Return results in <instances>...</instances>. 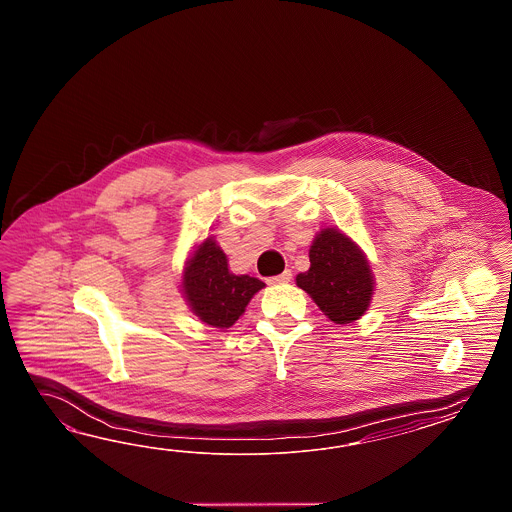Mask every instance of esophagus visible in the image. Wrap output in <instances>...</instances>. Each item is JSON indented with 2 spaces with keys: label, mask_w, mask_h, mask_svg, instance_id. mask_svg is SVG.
I'll use <instances>...</instances> for the list:
<instances>
[{
  "label": "esophagus",
  "mask_w": 512,
  "mask_h": 512,
  "mask_svg": "<svg viewBox=\"0 0 512 512\" xmlns=\"http://www.w3.org/2000/svg\"><path fill=\"white\" fill-rule=\"evenodd\" d=\"M290 279H292V272H290V270H285L283 274L270 277V279H268V285H283V283H288Z\"/></svg>",
  "instance_id": "esophagus-1"
}]
</instances>
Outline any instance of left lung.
I'll use <instances>...</instances> for the list:
<instances>
[{
    "label": "left lung",
    "instance_id": "8db88e82",
    "mask_svg": "<svg viewBox=\"0 0 512 512\" xmlns=\"http://www.w3.org/2000/svg\"><path fill=\"white\" fill-rule=\"evenodd\" d=\"M311 268L296 277L325 316L351 324L368 311L374 296V274L361 248L335 227H325L309 250Z\"/></svg>",
    "mask_w": 512,
    "mask_h": 512
}]
</instances>
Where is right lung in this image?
I'll return each mask as SVG.
<instances>
[{
	"label": "right lung",
	"mask_w": 512,
	"mask_h": 512,
	"mask_svg": "<svg viewBox=\"0 0 512 512\" xmlns=\"http://www.w3.org/2000/svg\"><path fill=\"white\" fill-rule=\"evenodd\" d=\"M183 294L190 311L203 324L225 329L237 322L251 298L264 288V283L250 275L229 272L224 251L214 238H205L185 262Z\"/></svg>",
	"instance_id": "1"
}]
</instances>
